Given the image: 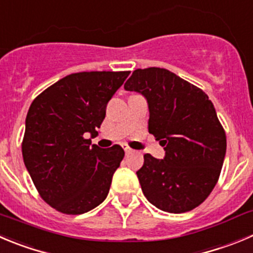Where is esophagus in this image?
I'll use <instances>...</instances> for the list:
<instances>
[{
	"instance_id": "34e87169",
	"label": "esophagus",
	"mask_w": 253,
	"mask_h": 253,
	"mask_svg": "<svg viewBox=\"0 0 253 253\" xmlns=\"http://www.w3.org/2000/svg\"><path fill=\"white\" fill-rule=\"evenodd\" d=\"M123 148H124V151H125V154H126V155H129V154H133V153H134L133 149L129 148V146L124 145V146H123Z\"/></svg>"
}]
</instances>
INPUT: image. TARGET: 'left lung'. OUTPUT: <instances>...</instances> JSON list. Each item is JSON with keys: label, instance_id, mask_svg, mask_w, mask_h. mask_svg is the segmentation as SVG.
<instances>
[{"label": "left lung", "instance_id": "1", "mask_svg": "<svg viewBox=\"0 0 253 253\" xmlns=\"http://www.w3.org/2000/svg\"><path fill=\"white\" fill-rule=\"evenodd\" d=\"M125 90L144 95L149 133L165 146L164 159L144 155L136 171L148 201L181 213L206 200L220 176L226 134L212 102L194 84L164 68L136 69Z\"/></svg>", "mask_w": 253, "mask_h": 253}]
</instances>
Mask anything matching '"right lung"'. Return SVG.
<instances>
[{
	"label": "right lung",
	"instance_id": "1",
	"mask_svg": "<svg viewBox=\"0 0 253 253\" xmlns=\"http://www.w3.org/2000/svg\"><path fill=\"white\" fill-rule=\"evenodd\" d=\"M130 72H81L47 88L26 117L22 155L43 200L67 215L97 208L124 158L120 145L102 149L90 138L105 108Z\"/></svg>",
	"mask_w": 253,
	"mask_h": 253
}]
</instances>
